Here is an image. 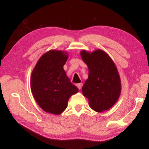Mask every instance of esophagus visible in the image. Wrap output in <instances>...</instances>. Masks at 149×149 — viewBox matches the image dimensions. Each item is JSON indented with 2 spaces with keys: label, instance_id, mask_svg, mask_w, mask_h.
Segmentation results:
<instances>
[{
  "label": "esophagus",
  "instance_id": "1",
  "mask_svg": "<svg viewBox=\"0 0 149 149\" xmlns=\"http://www.w3.org/2000/svg\"><path fill=\"white\" fill-rule=\"evenodd\" d=\"M77 87L79 88V90H81V87H82V84L81 83H78L76 84Z\"/></svg>",
  "mask_w": 149,
  "mask_h": 149
}]
</instances>
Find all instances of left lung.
<instances>
[{"mask_svg": "<svg viewBox=\"0 0 149 149\" xmlns=\"http://www.w3.org/2000/svg\"><path fill=\"white\" fill-rule=\"evenodd\" d=\"M82 59L87 65L88 78L82 88L90 107L101 113L108 110L118 100L121 93V79L112 59L101 49L93 52L83 50Z\"/></svg>", "mask_w": 149, "mask_h": 149, "instance_id": "1", "label": "left lung"}]
</instances>
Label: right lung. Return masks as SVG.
<instances>
[{
	"instance_id": "1",
	"label": "right lung",
	"mask_w": 149,
	"mask_h": 149,
	"mask_svg": "<svg viewBox=\"0 0 149 149\" xmlns=\"http://www.w3.org/2000/svg\"><path fill=\"white\" fill-rule=\"evenodd\" d=\"M68 58L66 51L50 50L40 57L31 74L33 95L48 113L61 114L67 107L70 97L79 91L63 69Z\"/></svg>"
}]
</instances>
